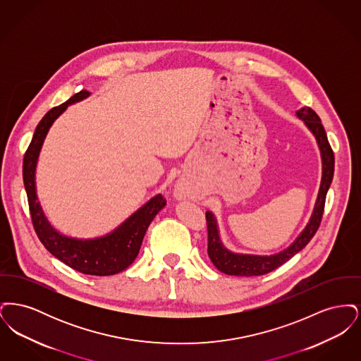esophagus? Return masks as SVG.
<instances>
[{"label":"esophagus","instance_id":"34e87169","mask_svg":"<svg viewBox=\"0 0 361 361\" xmlns=\"http://www.w3.org/2000/svg\"><path fill=\"white\" fill-rule=\"evenodd\" d=\"M176 195H177V196H183V192H181V189H176Z\"/></svg>","mask_w":361,"mask_h":361}]
</instances>
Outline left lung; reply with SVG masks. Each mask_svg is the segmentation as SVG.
Listing matches in <instances>:
<instances>
[{
    "label": "left lung",
    "mask_w": 361,
    "mask_h": 361,
    "mask_svg": "<svg viewBox=\"0 0 361 361\" xmlns=\"http://www.w3.org/2000/svg\"><path fill=\"white\" fill-rule=\"evenodd\" d=\"M296 116L300 121H305L306 127L311 131V134L315 137L318 143L321 158H322V178H321V187L318 192V197L315 202V206L312 209L309 224L305 227V230L299 234V237L292 242L288 247L284 250L271 255V256H256V255H240L230 252L226 249L221 240L219 228L216 224V218L211 211H207V230H208V256L211 258L212 264L226 275L230 276H261L269 274L287 262L290 258L293 257L296 253H299L311 238L317 233L325 208L326 193L334 174V154L327 140L326 131L321 123L319 116L310 108L305 106L299 111H296Z\"/></svg>",
    "instance_id": "obj_1"
}]
</instances>
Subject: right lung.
<instances>
[{"label":"right lung","instance_id":"right-lung-1","mask_svg":"<svg viewBox=\"0 0 361 361\" xmlns=\"http://www.w3.org/2000/svg\"><path fill=\"white\" fill-rule=\"evenodd\" d=\"M89 94L90 93L87 90L75 93L66 103L54 106L39 121L32 140L24 154L23 180L35 231L52 256L85 275H116L128 268L137 258L149 224H152L155 215L166 206L165 199L161 195H155L119 227L104 237L77 240L63 235L52 227L37 202L35 185L37 158L52 123L68 109L69 105L84 100L89 97Z\"/></svg>","mask_w":361,"mask_h":361}]
</instances>
